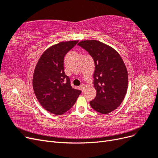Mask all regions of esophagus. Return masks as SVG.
<instances>
[{
	"label": "esophagus",
	"instance_id": "1",
	"mask_svg": "<svg viewBox=\"0 0 158 158\" xmlns=\"http://www.w3.org/2000/svg\"><path fill=\"white\" fill-rule=\"evenodd\" d=\"M80 89H81V90L82 91V92H84V88H85V85H84V84H82V85H81L80 86Z\"/></svg>",
	"mask_w": 158,
	"mask_h": 158
}]
</instances>
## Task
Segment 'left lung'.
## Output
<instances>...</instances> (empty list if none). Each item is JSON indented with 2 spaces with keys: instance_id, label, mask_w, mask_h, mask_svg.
I'll list each match as a JSON object with an SVG mask.
<instances>
[{
  "instance_id": "left-lung-1",
  "label": "left lung",
  "mask_w": 158,
  "mask_h": 158,
  "mask_svg": "<svg viewBox=\"0 0 158 158\" xmlns=\"http://www.w3.org/2000/svg\"><path fill=\"white\" fill-rule=\"evenodd\" d=\"M78 45L86 50L95 63L94 86L96 96L89 104L95 111L107 114L123 102L128 88V73L118 52L98 40H84Z\"/></svg>"
}]
</instances>
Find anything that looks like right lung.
Wrapping results in <instances>:
<instances>
[{
	"mask_svg": "<svg viewBox=\"0 0 158 158\" xmlns=\"http://www.w3.org/2000/svg\"><path fill=\"white\" fill-rule=\"evenodd\" d=\"M78 40L62 41L46 49L38 60L33 76V88L41 106L56 115L74 106L81 91L73 88L64 71L65 55Z\"/></svg>",
	"mask_w": 158,
	"mask_h": 158,
	"instance_id": "obj_1",
	"label": "right lung"
}]
</instances>
